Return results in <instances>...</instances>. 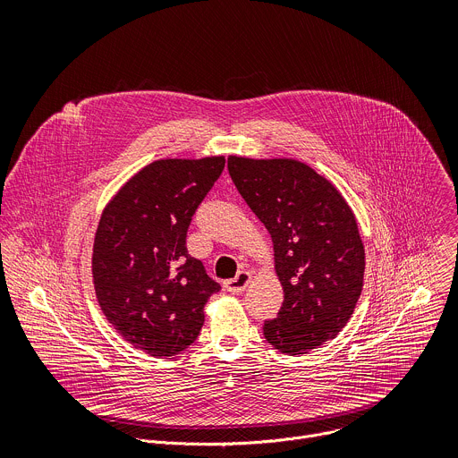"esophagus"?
Returning <instances> with one entry per match:
<instances>
[{
  "instance_id": "obj_1",
  "label": "esophagus",
  "mask_w": 458,
  "mask_h": 458,
  "mask_svg": "<svg viewBox=\"0 0 458 458\" xmlns=\"http://www.w3.org/2000/svg\"><path fill=\"white\" fill-rule=\"evenodd\" d=\"M250 279H251L250 272L241 270V272L235 276V279H230V281L225 283V288H226L230 293H242V292L246 290Z\"/></svg>"
}]
</instances>
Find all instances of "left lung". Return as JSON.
Returning <instances> with one entry per match:
<instances>
[{
	"label": "left lung",
	"instance_id": "1",
	"mask_svg": "<svg viewBox=\"0 0 458 458\" xmlns=\"http://www.w3.org/2000/svg\"><path fill=\"white\" fill-rule=\"evenodd\" d=\"M230 177L267 226L284 302L265 320L267 341L288 355L337 337L362 292L364 246L339 190L293 159L228 157Z\"/></svg>",
	"mask_w": 458,
	"mask_h": 458
}]
</instances>
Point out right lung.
I'll list each match as a JSON object with an SVG mask.
<instances>
[{
	"instance_id": "1",
	"label": "right lung",
	"mask_w": 458,
	"mask_h": 458,
	"mask_svg": "<svg viewBox=\"0 0 458 458\" xmlns=\"http://www.w3.org/2000/svg\"><path fill=\"white\" fill-rule=\"evenodd\" d=\"M225 157L161 159L130 179L105 208L94 241L99 306L117 334L152 357L191 346L221 284L186 250L193 214Z\"/></svg>"
}]
</instances>
